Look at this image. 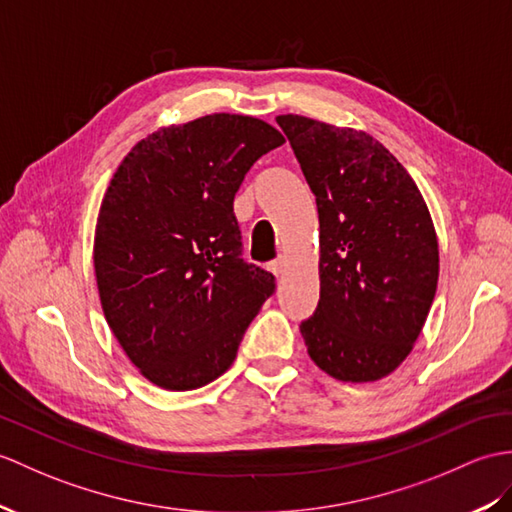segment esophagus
Instances as JSON below:
<instances>
[{
	"mask_svg": "<svg viewBox=\"0 0 512 512\" xmlns=\"http://www.w3.org/2000/svg\"><path fill=\"white\" fill-rule=\"evenodd\" d=\"M285 266H288V261H285L283 257L281 259H275V261H270V266H268V270L272 272V275L275 277H281L283 272H285Z\"/></svg>",
	"mask_w": 512,
	"mask_h": 512,
	"instance_id": "esophagus-1",
	"label": "esophagus"
}]
</instances>
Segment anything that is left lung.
<instances>
[{"label":"left lung","mask_w":512,"mask_h":512,"mask_svg":"<svg viewBox=\"0 0 512 512\" xmlns=\"http://www.w3.org/2000/svg\"><path fill=\"white\" fill-rule=\"evenodd\" d=\"M316 196L320 301L301 325L312 362L366 384L408 358L438 283V237L408 170L364 130L279 115Z\"/></svg>","instance_id":"obj_1"}]
</instances>
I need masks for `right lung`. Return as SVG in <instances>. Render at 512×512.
<instances>
[{
  "label": "right lung",
  "mask_w": 512,
  "mask_h": 512,
  "mask_svg": "<svg viewBox=\"0 0 512 512\" xmlns=\"http://www.w3.org/2000/svg\"><path fill=\"white\" fill-rule=\"evenodd\" d=\"M285 137L251 115L213 113L139 139L106 187L93 237L100 303L139 373L163 390L229 371L275 277L240 259L233 198Z\"/></svg>",
  "instance_id": "1"
}]
</instances>
